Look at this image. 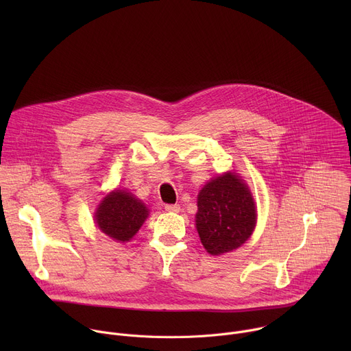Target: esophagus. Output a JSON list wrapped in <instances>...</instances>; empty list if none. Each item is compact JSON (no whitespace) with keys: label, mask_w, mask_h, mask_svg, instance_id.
Instances as JSON below:
<instances>
[{"label":"esophagus","mask_w":351,"mask_h":351,"mask_svg":"<svg viewBox=\"0 0 351 351\" xmlns=\"http://www.w3.org/2000/svg\"><path fill=\"white\" fill-rule=\"evenodd\" d=\"M165 210L169 213H179L180 206L179 204H165Z\"/></svg>","instance_id":"esophagus-1"}]
</instances>
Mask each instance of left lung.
Segmentation results:
<instances>
[{"instance_id": "1", "label": "left lung", "mask_w": 351, "mask_h": 351, "mask_svg": "<svg viewBox=\"0 0 351 351\" xmlns=\"http://www.w3.org/2000/svg\"><path fill=\"white\" fill-rule=\"evenodd\" d=\"M195 226L207 252L219 256L240 247L256 226V206L248 187L232 173L208 182L198 194Z\"/></svg>"}]
</instances>
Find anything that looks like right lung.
Returning a JSON list of instances; mask_svg holds the SVG:
<instances>
[{"mask_svg": "<svg viewBox=\"0 0 351 351\" xmlns=\"http://www.w3.org/2000/svg\"><path fill=\"white\" fill-rule=\"evenodd\" d=\"M147 215L148 211L140 199L130 193L117 190L104 197L95 213V222L99 230L110 237L128 241L137 233Z\"/></svg>", "mask_w": 351, "mask_h": 351, "instance_id": "1", "label": "right lung"}]
</instances>
